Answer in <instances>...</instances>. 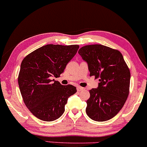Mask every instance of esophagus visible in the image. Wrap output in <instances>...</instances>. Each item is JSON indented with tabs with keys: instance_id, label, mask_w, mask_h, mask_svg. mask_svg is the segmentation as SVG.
Here are the masks:
<instances>
[{
	"instance_id": "esophagus-1",
	"label": "esophagus",
	"mask_w": 147,
	"mask_h": 147,
	"mask_svg": "<svg viewBox=\"0 0 147 147\" xmlns=\"http://www.w3.org/2000/svg\"><path fill=\"white\" fill-rule=\"evenodd\" d=\"M83 90H84V88H82V87H80V86L77 87V91H78V92H79V91Z\"/></svg>"
}]
</instances>
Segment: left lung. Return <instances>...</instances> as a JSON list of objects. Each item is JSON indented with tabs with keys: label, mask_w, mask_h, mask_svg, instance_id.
Segmentation results:
<instances>
[{
	"label": "left lung",
	"mask_w": 147,
	"mask_h": 147,
	"mask_svg": "<svg viewBox=\"0 0 147 147\" xmlns=\"http://www.w3.org/2000/svg\"><path fill=\"white\" fill-rule=\"evenodd\" d=\"M78 54L88 64L90 76L99 78L98 87L90 90L87 114L93 121H108L120 111L128 97L130 70L118 50L105 45H86Z\"/></svg>",
	"instance_id": "obj_1"
}]
</instances>
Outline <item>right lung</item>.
Masks as SVG:
<instances>
[{
    "label": "right lung",
    "instance_id": "1",
    "mask_svg": "<svg viewBox=\"0 0 147 147\" xmlns=\"http://www.w3.org/2000/svg\"><path fill=\"white\" fill-rule=\"evenodd\" d=\"M78 45H44L28 55L22 61L18 84L29 111L44 121H53L64 112L68 98L76 92L72 85L62 86L52 80L64 72L76 54Z\"/></svg>",
    "mask_w": 147,
    "mask_h": 147
}]
</instances>
